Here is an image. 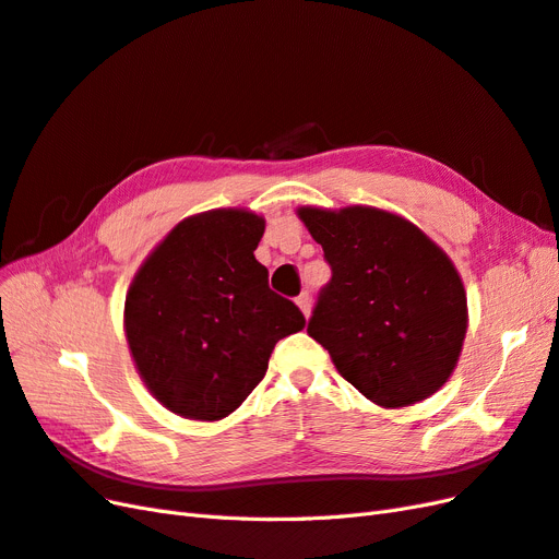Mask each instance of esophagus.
Here are the masks:
<instances>
[{
    "instance_id": "esophagus-1",
    "label": "esophagus",
    "mask_w": 559,
    "mask_h": 559,
    "mask_svg": "<svg viewBox=\"0 0 559 559\" xmlns=\"http://www.w3.org/2000/svg\"><path fill=\"white\" fill-rule=\"evenodd\" d=\"M295 301H297L299 311L309 318V313H311V297H309V293H301V295H299Z\"/></svg>"
}]
</instances>
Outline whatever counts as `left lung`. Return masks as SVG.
<instances>
[{
    "mask_svg": "<svg viewBox=\"0 0 559 559\" xmlns=\"http://www.w3.org/2000/svg\"><path fill=\"white\" fill-rule=\"evenodd\" d=\"M332 278L309 321L340 374L379 407H407L442 389L468 330L464 281L409 219L346 205H301Z\"/></svg>",
    "mask_w": 559,
    "mask_h": 559,
    "instance_id": "8db88e82",
    "label": "left lung"
}]
</instances>
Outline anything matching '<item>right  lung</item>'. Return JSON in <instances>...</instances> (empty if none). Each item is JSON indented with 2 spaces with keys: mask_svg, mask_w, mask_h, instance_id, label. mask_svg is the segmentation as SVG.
Segmentation results:
<instances>
[{
  "mask_svg": "<svg viewBox=\"0 0 559 559\" xmlns=\"http://www.w3.org/2000/svg\"><path fill=\"white\" fill-rule=\"evenodd\" d=\"M264 217L215 209L185 217L140 264L123 330L140 379L166 409L219 421L260 384L276 342L307 325L254 260Z\"/></svg>",
  "mask_w": 559,
  "mask_h": 559,
  "instance_id": "1",
  "label": "right lung"
}]
</instances>
